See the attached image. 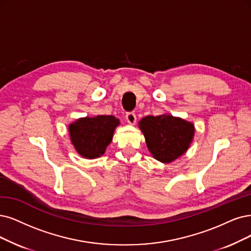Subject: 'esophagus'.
<instances>
[{
    "label": "esophagus",
    "instance_id": "34e87169",
    "mask_svg": "<svg viewBox=\"0 0 251 251\" xmlns=\"http://www.w3.org/2000/svg\"><path fill=\"white\" fill-rule=\"evenodd\" d=\"M126 120H127V122L129 124H134L135 123L136 116H135V114L133 113V111H129V113L126 114Z\"/></svg>",
    "mask_w": 251,
    "mask_h": 251
}]
</instances>
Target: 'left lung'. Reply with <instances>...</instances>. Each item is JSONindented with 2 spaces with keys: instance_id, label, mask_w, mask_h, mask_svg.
<instances>
[{
  "instance_id": "1",
  "label": "left lung",
  "mask_w": 251,
  "mask_h": 251,
  "mask_svg": "<svg viewBox=\"0 0 251 251\" xmlns=\"http://www.w3.org/2000/svg\"><path fill=\"white\" fill-rule=\"evenodd\" d=\"M147 147L155 159L170 163L186 152L193 138V124L171 115L147 116L140 122Z\"/></svg>"
}]
</instances>
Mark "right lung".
I'll use <instances>...</instances> for the list:
<instances>
[{
  "label": "right lung",
  "mask_w": 251,
  "mask_h": 251,
  "mask_svg": "<svg viewBox=\"0 0 251 251\" xmlns=\"http://www.w3.org/2000/svg\"><path fill=\"white\" fill-rule=\"evenodd\" d=\"M120 124L114 116H97L78 119L69 125L71 142L85 158H97L105 152L113 140L115 128Z\"/></svg>",
  "instance_id": "add662e5"
}]
</instances>
